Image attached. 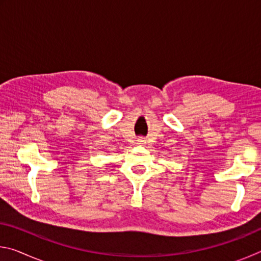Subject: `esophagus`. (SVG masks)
<instances>
[{"label": "esophagus", "instance_id": "1", "mask_svg": "<svg viewBox=\"0 0 261 261\" xmlns=\"http://www.w3.org/2000/svg\"><path fill=\"white\" fill-rule=\"evenodd\" d=\"M137 141H138V144H145V139L144 138H139Z\"/></svg>", "mask_w": 261, "mask_h": 261}]
</instances>
